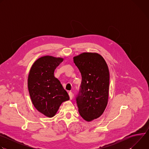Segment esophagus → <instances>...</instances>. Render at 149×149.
<instances>
[{
  "mask_svg": "<svg viewBox=\"0 0 149 149\" xmlns=\"http://www.w3.org/2000/svg\"><path fill=\"white\" fill-rule=\"evenodd\" d=\"M68 94H69V96H70V99L72 100V98H73V94H72V92H69Z\"/></svg>",
  "mask_w": 149,
  "mask_h": 149,
  "instance_id": "34e87169",
  "label": "esophagus"
}]
</instances>
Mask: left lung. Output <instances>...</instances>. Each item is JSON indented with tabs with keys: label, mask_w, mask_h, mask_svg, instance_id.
I'll return each instance as SVG.
<instances>
[{
	"label": "left lung",
	"mask_w": 149,
	"mask_h": 149,
	"mask_svg": "<svg viewBox=\"0 0 149 149\" xmlns=\"http://www.w3.org/2000/svg\"><path fill=\"white\" fill-rule=\"evenodd\" d=\"M82 81L76 101L80 116L87 121L100 117L108 103L110 74L107 63L97 53L84 52L73 58Z\"/></svg>",
	"instance_id": "obj_1"
}]
</instances>
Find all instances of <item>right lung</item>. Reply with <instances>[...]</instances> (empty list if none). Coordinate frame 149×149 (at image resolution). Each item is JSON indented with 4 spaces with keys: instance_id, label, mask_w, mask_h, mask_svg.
Instances as JSON below:
<instances>
[{
    "instance_id": "add662e5",
    "label": "right lung",
    "mask_w": 149,
    "mask_h": 149,
    "mask_svg": "<svg viewBox=\"0 0 149 149\" xmlns=\"http://www.w3.org/2000/svg\"><path fill=\"white\" fill-rule=\"evenodd\" d=\"M62 58L44 56L32 65L28 79L29 95L36 109L48 117H54L61 104L70 100L67 92L54 77Z\"/></svg>"
}]
</instances>
